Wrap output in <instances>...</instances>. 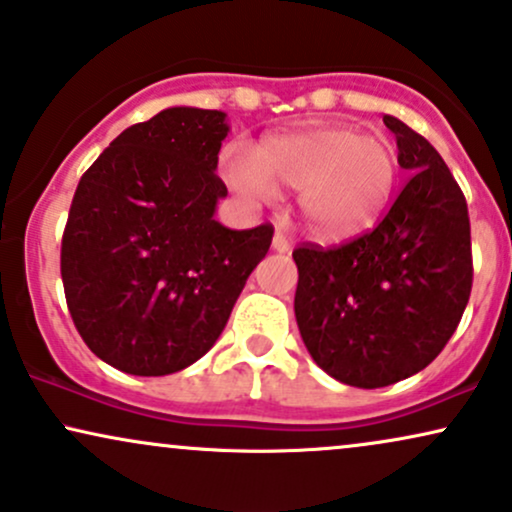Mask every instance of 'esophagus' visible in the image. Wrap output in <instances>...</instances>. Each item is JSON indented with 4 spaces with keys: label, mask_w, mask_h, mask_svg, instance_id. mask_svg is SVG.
I'll use <instances>...</instances> for the list:
<instances>
[{
    "label": "esophagus",
    "mask_w": 512,
    "mask_h": 512,
    "mask_svg": "<svg viewBox=\"0 0 512 512\" xmlns=\"http://www.w3.org/2000/svg\"><path fill=\"white\" fill-rule=\"evenodd\" d=\"M273 249L280 251V254H285V251H289V239L285 235V230H282L280 225H277L275 230V237H273Z\"/></svg>",
    "instance_id": "esophagus-1"
}]
</instances>
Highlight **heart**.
I'll return each instance as SVG.
<instances>
[{
	"mask_svg": "<svg viewBox=\"0 0 512 512\" xmlns=\"http://www.w3.org/2000/svg\"><path fill=\"white\" fill-rule=\"evenodd\" d=\"M223 173L239 197L261 204L275 187L299 189V211L323 239H349L377 223L394 192L399 161L394 147L349 125H318L270 135L254 156L232 147Z\"/></svg>",
	"mask_w": 512,
	"mask_h": 512,
	"instance_id": "1",
	"label": "heart"
}]
</instances>
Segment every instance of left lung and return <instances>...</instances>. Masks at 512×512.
Instances as JSON below:
<instances>
[{"label": "left lung", "mask_w": 512, "mask_h": 512, "mask_svg": "<svg viewBox=\"0 0 512 512\" xmlns=\"http://www.w3.org/2000/svg\"><path fill=\"white\" fill-rule=\"evenodd\" d=\"M410 178L375 230L294 249V313L313 361L334 380L389 387L427 368L463 318L472 289L468 204L425 137L384 116Z\"/></svg>", "instance_id": "1"}]
</instances>
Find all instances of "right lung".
Returning <instances> with one entry per match:
<instances>
[{
    "label": "right lung",
    "instance_id": "right-lung-1",
    "mask_svg": "<svg viewBox=\"0 0 512 512\" xmlns=\"http://www.w3.org/2000/svg\"><path fill=\"white\" fill-rule=\"evenodd\" d=\"M223 111L173 106L130 125L85 170L61 239L82 342L140 377L178 372L216 344L273 225H220Z\"/></svg>",
    "mask_w": 512,
    "mask_h": 512
}]
</instances>
